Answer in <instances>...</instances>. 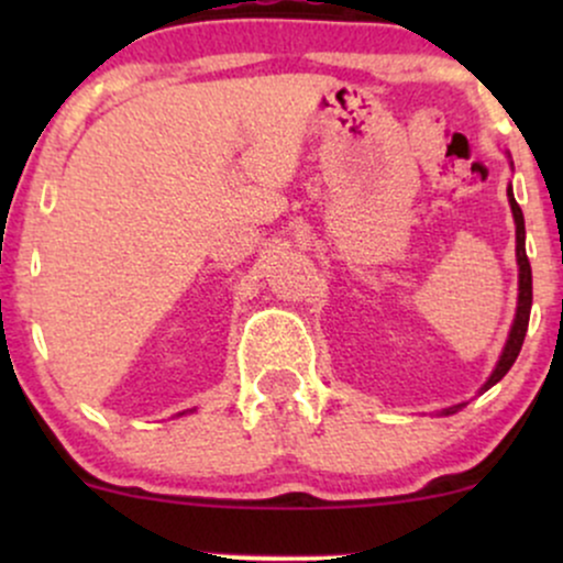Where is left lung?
Returning <instances> with one entry per match:
<instances>
[{"instance_id": "1", "label": "left lung", "mask_w": 563, "mask_h": 563, "mask_svg": "<svg viewBox=\"0 0 563 563\" xmlns=\"http://www.w3.org/2000/svg\"><path fill=\"white\" fill-rule=\"evenodd\" d=\"M508 200H510V211H514V222H516V262H519V307H516V320H514V328H510V335H508V344L503 349L500 354V363L493 371V376H489L487 384H484V391L489 389V386H495L497 380H500L506 373L510 371V365L516 363V357H519L521 352V344H525V335H527V325H529V309H532V267H529V260H527V245H525V214H521L519 203H516L514 192H510L508 187ZM461 407V405H457ZM457 407H450V410H444L450 416V412H455Z\"/></svg>"}]
</instances>
